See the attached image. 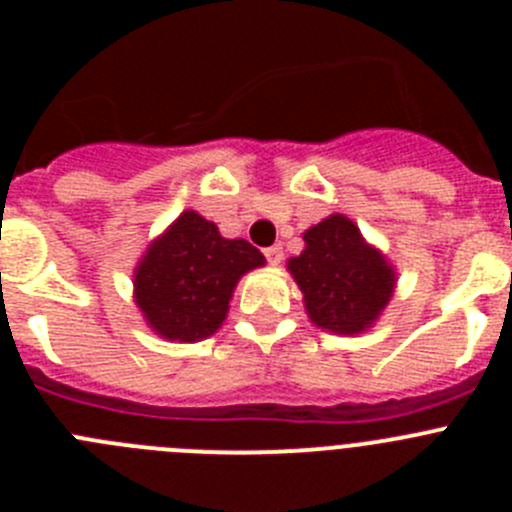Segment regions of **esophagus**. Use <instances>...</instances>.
<instances>
[{"label":"esophagus","mask_w":512,"mask_h":512,"mask_svg":"<svg viewBox=\"0 0 512 512\" xmlns=\"http://www.w3.org/2000/svg\"><path fill=\"white\" fill-rule=\"evenodd\" d=\"M264 256L271 266H277V264H282V259H284V248L279 246V243L277 246H269V248H264Z\"/></svg>","instance_id":"obj_1"}]
</instances>
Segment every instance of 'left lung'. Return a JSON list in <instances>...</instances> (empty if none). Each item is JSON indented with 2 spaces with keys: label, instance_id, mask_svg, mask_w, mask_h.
I'll list each match as a JSON object with an SVG mask.
<instances>
[{
  "label": "left lung",
  "instance_id": "8db88e82",
  "mask_svg": "<svg viewBox=\"0 0 512 512\" xmlns=\"http://www.w3.org/2000/svg\"><path fill=\"white\" fill-rule=\"evenodd\" d=\"M312 323L333 333H359L390 302L395 271L366 246L348 217L330 215L305 233V251L289 259Z\"/></svg>",
  "mask_w": 512,
  "mask_h": 512
}]
</instances>
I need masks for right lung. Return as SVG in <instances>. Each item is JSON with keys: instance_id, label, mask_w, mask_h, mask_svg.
I'll list each match as a JSON object with an SVG mask.
<instances>
[{"instance_id": "add662e5", "label": "right lung", "mask_w": 512, "mask_h": 512, "mask_svg": "<svg viewBox=\"0 0 512 512\" xmlns=\"http://www.w3.org/2000/svg\"><path fill=\"white\" fill-rule=\"evenodd\" d=\"M261 264L259 248L243 238L228 241L215 223L184 212L140 261L135 302L164 338H207L225 320L235 282Z\"/></svg>"}]
</instances>
